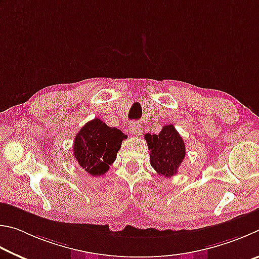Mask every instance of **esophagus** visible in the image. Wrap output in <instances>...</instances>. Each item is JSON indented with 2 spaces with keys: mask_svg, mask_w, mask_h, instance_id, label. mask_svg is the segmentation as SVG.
Wrapping results in <instances>:
<instances>
[{
  "mask_svg": "<svg viewBox=\"0 0 259 259\" xmlns=\"http://www.w3.org/2000/svg\"><path fill=\"white\" fill-rule=\"evenodd\" d=\"M128 127H130V132L134 134L135 137H139V135H141L142 132H143L141 124H139V122H137V121L131 122Z\"/></svg>",
  "mask_w": 259,
  "mask_h": 259,
  "instance_id": "obj_1",
  "label": "esophagus"
}]
</instances>
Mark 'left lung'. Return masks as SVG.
<instances>
[{
  "instance_id": "8db88e82",
  "label": "left lung",
  "mask_w": 259,
  "mask_h": 259,
  "mask_svg": "<svg viewBox=\"0 0 259 259\" xmlns=\"http://www.w3.org/2000/svg\"><path fill=\"white\" fill-rule=\"evenodd\" d=\"M144 139L150 150V164L153 169L165 178L178 173L185 157V144L175 127L166 125L159 134H146Z\"/></svg>"
}]
</instances>
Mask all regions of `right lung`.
I'll list each match as a JSON object with an SVG mask.
<instances>
[{
	"mask_svg": "<svg viewBox=\"0 0 259 259\" xmlns=\"http://www.w3.org/2000/svg\"><path fill=\"white\" fill-rule=\"evenodd\" d=\"M125 139L127 135L120 130L109 127L99 118H94L86 122L76 135L72 148L75 159L90 175H103L116 160Z\"/></svg>",
	"mask_w": 259,
	"mask_h": 259,
	"instance_id": "right-lung-1",
	"label": "right lung"
}]
</instances>
